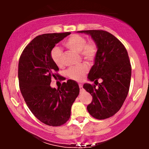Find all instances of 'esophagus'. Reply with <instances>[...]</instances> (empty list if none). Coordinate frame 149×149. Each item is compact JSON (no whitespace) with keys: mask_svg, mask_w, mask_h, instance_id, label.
Here are the masks:
<instances>
[{"mask_svg":"<svg viewBox=\"0 0 149 149\" xmlns=\"http://www.w3.org/2000/svg\"><path fill=\"white\" fill-rule=\"evenodd\" d=\"M79 88L80 90V92H82L83 90V85L82 84H79Z\"/></svg>","mask_w":149,"mask_h":149,"instance_id":"34e87169","label":"esophagus"}]
</instances>
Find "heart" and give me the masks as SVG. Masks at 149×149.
<instances>
[{
  "instance_id": "1",
  "label": "heart",
  "mask_w": 149,
  "mask_h": 149,
  "mask_svg": "<svg viewBox=\"0 0 149 149\" xmlns=\"http://www.w3.org/2000/svg\"><path fill=\"white\" fill-rule=\"evenodd\" d=\"M64 45L68 49L73 52H79L80 55L88 61H93L96 57L98 47L95 41L87 42L84 36L78 34H73L64 42ZM51 57L53 61L59 67L64 66L63 54L59 47H54L51 52ZM89 70L88 65L86 63H83L76 67H72L67 71V76L71 79L75 80H81Z\"/></svg>"
}]
</instances>
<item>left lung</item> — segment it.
Segmentation results:
<instances>
[{
  "mask_svg": "<svg viewBox=\"0 0 149 149\" xmlns=\"http://www.w3.org/2000/svg\"><path fill=\"white\" fill-rule=\"evenodd\" d=\"M79 32L91 36L98 47L95 64L88 74V79L95 84L83 85L93 98L87 109L95 118H108L120 109L129 92L132 69L127 49L117 38L106 31ZM100 78L103 80L101 84L98 83Z\"/></svg>",
  "mask_w": 149,
  "mask_h": 149,
  "instance_id": "obj_1",
  "label": "left lung"
}]
</instances>
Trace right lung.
<instances>
[{
	"instance_id": "add662e5",
	"label": "right lung",
	"mask_w": 149,
	"mask_h": 149,
	"mask_svg": "<svg viewBox=\"0 0 149 149\" xmlns=\"http://www.w3.org/2000/svg\"><path fill=\"white\" fill-rule=\"evenodd\" d=\"M71 34L45 33L28 44L19 61V88L27 107L36 117L49 126H60L69 120L71 106L80 88L73 80L63 83L58 89L50 87L51 79L59 76V68L51 57V51L59 41Z\"/></svg>"
}]
</instances>
